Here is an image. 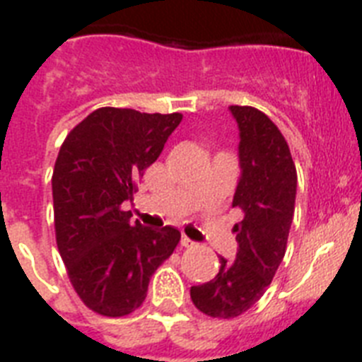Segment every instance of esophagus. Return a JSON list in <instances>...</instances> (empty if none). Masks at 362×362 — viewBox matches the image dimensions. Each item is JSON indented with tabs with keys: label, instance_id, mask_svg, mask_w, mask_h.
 <instances>
[{
	"label": "esophagus",
	"instance_id": "obj_1",
	"mask_svg": "<svg viewBox=\"0 0 362 362\" xmlns=\"http://www.w3.org/2000/svg\"><path fill=\"white\" fill-rule=\"evenodd\" d=\"M181 246H185V248H194V246H197V243H194L192 239H188L187 235H183V238H181Z\"/></svg>",
	"mask_w": 362,
	"mask_h": 362
}]
</instances>
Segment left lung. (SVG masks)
Listing matches in <instances>:
<instances>
[{"mask_svg": "<svg viewBox=\"0 0 362 362\" xmlns=\"http://www.w3.org/2000/svg\"><path fill=\"white\" fill-rule=\"evenodd\" d=\"M230 110L241 137V177L232 203L243 214L233 226L238 255L219 257V274L190 288L196 308L214 319L238 317L263 297L286 252L296 209L297 170L281 130L254 107Z\"/></svg>", "mask_w": 362, "mask_h": 362, "instance_id": "left-lung-1", "label": "left lung"}]
</instances>
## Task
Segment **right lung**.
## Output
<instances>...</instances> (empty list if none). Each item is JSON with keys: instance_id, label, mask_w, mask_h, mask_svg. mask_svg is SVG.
Listing matches in <instances>:
<instances>
[{"instance_id": "1", "label": "right lung", "mask_w": 362, "mask_h": 362, "mask_svg": "<svg viewBox=\"0 0 362 362\" xmlns=\"http://www.w3.org/2000/svg\"><path fill=\"white\" fill-rule=\"evenodd\" d=\"M183 114L103 107L65 137L52 174L57 250L85 306L123 317L143 305L150 277L175 250L172 226L130 223L123 203L159 158Z\"/></svg>"}]
</instances>
